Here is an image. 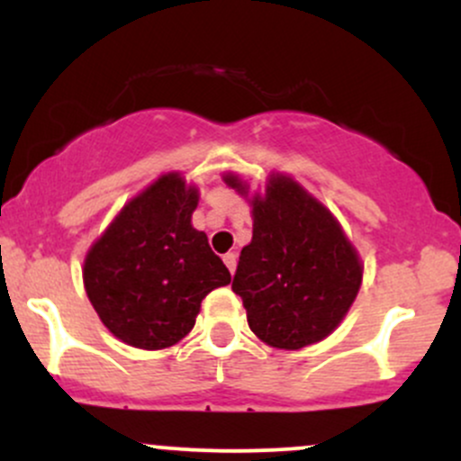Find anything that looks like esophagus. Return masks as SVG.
Segmentation results:
<instances>
[{
  "instance_id": "obj_1",
  "label": "esophagus",
  "mask_w": 461,
  "mask_h": 461,
  "mask_svg": "<svg viewBox=\"0 0 461 461\" xmlns=\"http://www.w3.org/2000/svg\"><path fill=\"white\" fill-rule=\"evenodd\" d=\"M223 262H225V267L230 268V273H234L236 271V253H225L223 256Z\"/></svg>"
}]
</instances>
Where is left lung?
<instances>
[{"label": "left lung", "mask_w": 461, "mask_h": 461, "mask_svg": "<svg viewBox=\"0 0 461 461\" xmlns=\"http://www.w3.org/2000/svg\"><path fill=\"white\" fill-rule=\"evenodd\" d=\"M225 182L240 194L238 176ZM253 238L240 251L231 290L242 299L251 331L275 348L297 351L340 325L362 285L356 247L321 201L293 177L271 176L253 194Z\"/></svg>", "instance_id": "left-lung-1"}]
</instances>
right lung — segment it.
Returning <instances> with one entry per match:
<instances>
[{"instance_id":"right-lung-1","label":"right lung","mask_w":461,"mask_h":461,"mask_svg":"<svg viewBox=\"0 0 461 461\" xmlns=\"http://www.w3.org/2000/svg\"><path fill=\"white\" fill-rule=\"evenodd\" d=\"M199 190L179 173L158 177L123 205L84 260V288L110 333L136 348L173 347L201 301L231 275L194 230Z\"/></svg>"}]
</instances>
